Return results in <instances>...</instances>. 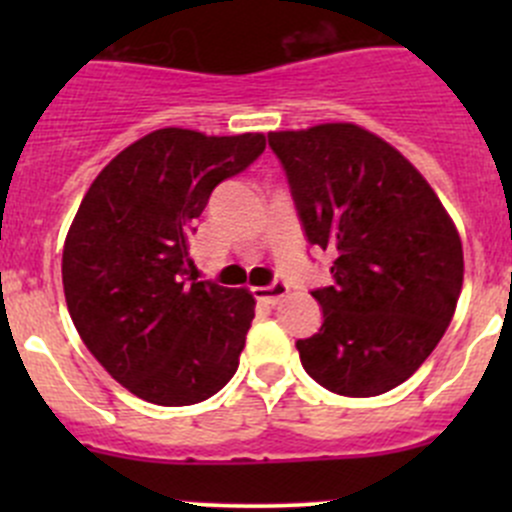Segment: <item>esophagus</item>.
Instances as JSON below:
<instances>
[{"mask_svg":"<svg viewBox=\"0 0 512 512\" xmlns=\"http://www.w3.org/2000/svg\"><path fill=\"white\" fill-rule=\"evenodd\" d=\"M289 292V287L285 282H272L270 287H257L255 289V299L262 304H277L280 299H285Z\"/></svg>","mask_w":512,"mask_h":512,"instance_id":"esophagus-1","label":"esophagus"}]
</instances>
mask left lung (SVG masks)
<instances>
[{
	"mask_svg": "<svg viewBox=\"0 0 512 512\" xmlns=\"http://www.w3.org/2000/svg\"><path fill=\"white\" fill-rule=\"evenodd\" d=\"M309 245L332 252L314 289L322 327L304 371L354 399L404 384L441 342L463 287L456 225L414 165L354 123L267 133Z\"/></svg>",
	"mask_w": 512,
	"mask_h": 512,
	"instance_id": "8db88e82",
	"label": "left lung"
}]
</instances>
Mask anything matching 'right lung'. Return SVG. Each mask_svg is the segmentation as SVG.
I'll list each match as a JSON object with an SVG mask.
<instances>
[{"label":"right lung","mask_w":512,"mask_h":512,"mask_svg":"<svg viewBox=\"0 0 512 512\" xmlns=\"http://www.w3.org/2000/svg\"><path fill=\"white\" fill-rule=\"evenodd\" d=\"M265 151L262 133L160 128L91 183L61 260L66 307L89 352L138 399L190 406L235 376L255 299L198 282L193 220Z\"/></svg>","instance_id":"1"}]
</instances>
